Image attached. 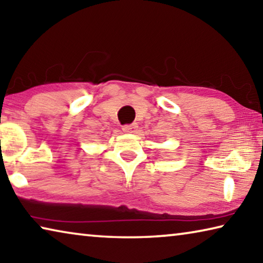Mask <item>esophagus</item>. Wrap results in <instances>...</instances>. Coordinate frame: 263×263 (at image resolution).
<instances>
[{"mask_svg":"<svg viewBox=\"0 0 263 263\" xmlns=\"http://www.w3.org/2000/svg\"><path fill=\"white\" fill-rule=\"evenodd\" d=\"M137 128H138V125L136 123H133V124H126V125H124L122 127V130L125 133H135L137 131Z\"/></svg>","mask_w":263,"mask_h":263,"instance_id":"esophagus-1","label":"esophagus"}]
</instances>
